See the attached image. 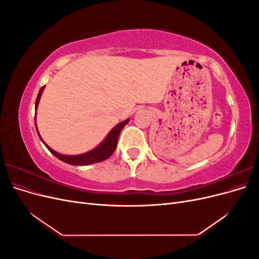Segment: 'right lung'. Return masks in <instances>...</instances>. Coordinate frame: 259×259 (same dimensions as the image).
Wrapping results in <instances>:
<instances>
[{
    "label": "right lung",
    "mask_w": 259,
    "mask_h": 259,
    "mask_svg": "<svg viewBox=\"0 0 259 259\" xmlns=\"http://www.w3.org/2000/svg\"><path fill=\"white\" fill-rule=\"evenodd\" d=\"M44 89H45V86H42L40 91H38V94H37V97H36V100H35V116H36V109H37L38 103H40V99H41V96H42ZM35 116H34V123H35V128H36V132H37V135L43 142V144L45 145V147L48 148L49 150L55 156H56V158H58L60 161L68 163V164H71V165H90V164L98 163V162L107 160L109 156H110L114 152L116 145H117V139H119L120 133H121L122 128L130 121V119H126V120L122 121L121 123H119L117 125H115V126L110 132H109V134L106 136V138L103 140V142H101L97 147L92 149V150H90L88 152L81 153V154L68 155V154H61V153L56 152L55 150H53V149L50 146L45 144V142L42 139V137L40 135V133H38V131H37Z\"/></svg>",
    "instance_id": "add662e5"
}]
</instances>
